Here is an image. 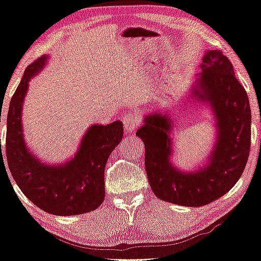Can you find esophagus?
<instances>
[{
    "label": "esophagus",
    "mask_w": 261,
    "mask_h": 261,
    "mask_svg": "<svg viewBox=\"0 0 261 261\" xmlns=\"http://www.w3.org/2000/svg\"><path fill=\"white\" fill-rule=\"evenodd\" d=\"M123 124H124V129H125L126 134H131V132H134L139 126L141 120H139L137 115L126 114L123 117Z\"/></svg>",
    "instance_id": "esophagus-1"
}]
</instances>
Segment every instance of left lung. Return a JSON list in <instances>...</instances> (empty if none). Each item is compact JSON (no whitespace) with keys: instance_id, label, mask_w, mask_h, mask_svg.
<instances>
[{"instance_id":"1","label":"left lung","mask_w":261,"mask_h":261,"mask_svg":"<svg viewBox=\"0 0 261 261\" xmlns=\"http://www.w3.org/2000/svg\"><path fill=\"white\" fill-rule=\"evenodd\" d=\"M191 100L207 103L216 120L217 139L207 163L194 171L172 164L174 122L170 114L154 111L136 132L145 146V170L159 199L191 206L207 205L236 185L246 166L251 147V108L233 65L220 50L205 51Z\"/></svg>"}]
</instances>
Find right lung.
I'll return each instance as SVG.
<instances>
[{
  "label": "right lung",
  "mask_w": 261,
  "mask_h": 261,
  "mask_svg": "<svg viewBox=\"0 0 261 261\" xmlns=\"http://www.w3.org/2000/svg\"><path fill=\"white\" fill-rule=\"evenodd\" d=\"M46 60L42 56L28 65L10 100L6 137L8 166L21 191L37 207L56 216L82 215L103 203L104 170L109 155L122 141L123 123L92 124L75 155L60 165L44 164L37 159L23 137L22 108L29 81L43 69Z\"/></svg>",
  "instance_id": "add662e5"
}]
</instances>
